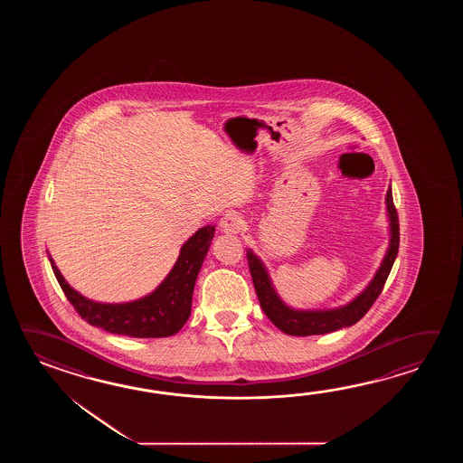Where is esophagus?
I'll list each match as a JSON object with an SVG mask.
<instances>
[{"instance_id": "esophagus-1", "label": "esophagus", "mask_w": 463, "mask_h": 463, "mask_svg": "<svg viewBox=\"0 0 463 463\" xmlns=\"http://www.w3.org/2000/svg\"><path fill=\"white\" fill-rule=\"evenodd\" d=\"M245 227V220L238 213H227L225 217L220 220V230L223 233H238L241 228Z\"/></svg>"}]
</instances>
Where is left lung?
<instances>
[{
	"mask_svg": "<svg viewBox=\"0 0 463 463\" xmlns=\"http://www.w3.org/2000/svg\"><path fill=\"white\" fill-rule=\"evenodd\" d=\"M385 212L389 220V246L385 251L383 263L377 268L374 278L369 281V285L355 296L353 301L339 307L331 309H296L286 305L279 298L273 286V281L268 273V268L261 261V258L256 255L251 248L246 250L250 273L253 278L256 296L260 299V305L263 307L265 315L269 321L286 335H327L343 327L355 325L363 316L369 311V307L374 305L377 296L381 295L385 285V279L392 269L393 261L399 253V218L393 207L392 188H387L385 195Z\"/></svg>",
	"mask_w": 463,
	"mask_h": 463,
	"instance_id": "1",
	"label": "left lung"
}]
</instances>
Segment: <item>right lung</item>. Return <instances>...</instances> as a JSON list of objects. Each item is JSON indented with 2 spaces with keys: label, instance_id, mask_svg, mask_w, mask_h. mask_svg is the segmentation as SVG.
Wrapping results in <instances>:
<instances>
[{
  "label": "right lung",
  "instance_id": "1",
  "mask_svg": "<svg viewBox=\"0 0 463 463\" xmlns=\"http://www.w3.org/2000/svg\"><path fill=\"white\" fill-rule=\"evenodd\" d=\"M213 236V225L200 228L182 245L165 279L152 293L128 303H100L80 295L61 275L50 251L46 253L64 295L89 325L128 337H168L178 333L190 317L198 271Z\"/></svg>",
  "mask_w": 463,
  "mask_h": 463
}]
</instances>
